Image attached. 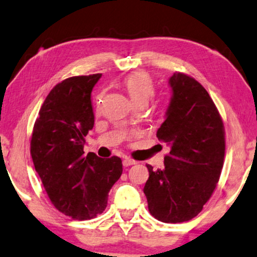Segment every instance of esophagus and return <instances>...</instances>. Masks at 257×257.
<instances>
[{
  "label": "esophagus",
  "mask_w": 257,
  "mask_h": 257,
  "mask_svg": "<svg viewBox=\"0 0 257 257\" xmlns=\"http://www.w3.org/2000/svg\"><path fill=\"white\" fill-rule=\"evenodd\" d=\"M122 163H123V166H130V165L136 164V162L134 160H129V158H124Z\"/></svg>",
  "instance_id": "obj_1"
}]
</instances>
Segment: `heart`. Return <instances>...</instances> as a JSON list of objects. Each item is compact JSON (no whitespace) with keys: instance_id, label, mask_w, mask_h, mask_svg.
I'll return each mask as SVG.
<instances>
[{"instance_id":"1","label":"heart","mask_w":257,"mask_h":257,"mask_svg":"<svg viewBox=\"0 0 257 257\" xmlns=\"http://www.w3.org/2000/svg\"><path fill=\"white\" fill-rule=\"evenodd\" d=\"M122 84L134 106L140 103L147 104L150 97L154 95L153 80L146 72H134L128 74Z\"/></svg>"}]
</instances>
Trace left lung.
<instances>
[{
	"instance_id": "obj_1",
	"label": "left lung",
	"mask_w": 257,
	"mask_h": 257,
	"mask_svg": "<svg viewBox=\"0 0 257 257\" xmlns=\"http://www.w3.org/2000/svg\"><path fill=\"white\" fill-rule=\"evenodd\" d=\"M172 96L157 137L170 147L164 169L151 165L143 192L150 214L162 222L189 221L201 212L219 182L225 157V129L207 91L176 72Z\"/></svg>"
}]
</instances>
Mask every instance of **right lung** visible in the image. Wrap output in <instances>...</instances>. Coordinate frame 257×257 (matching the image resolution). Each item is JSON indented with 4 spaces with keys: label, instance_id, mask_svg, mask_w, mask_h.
<instances>
[{
    "label": "right lung",
    "instance_id": "obj_1",
    "mask_svg": "<svg viewBox=\"0 0 257 257\" xmlns=\"http://www.w3.org/2000/svg\"><path fill=\"white\" fill-rule=\"evenodd\" d=\"M101 73L57 84L42 104L32 130L30 153L50 200L58 211L89 220L107 207L108 193L122 175L120 157L85 155V136L94 125L91 101Z\"/></svg>",
    "mask_w": 257,
    "mask_h": 257
}]
</instances>
